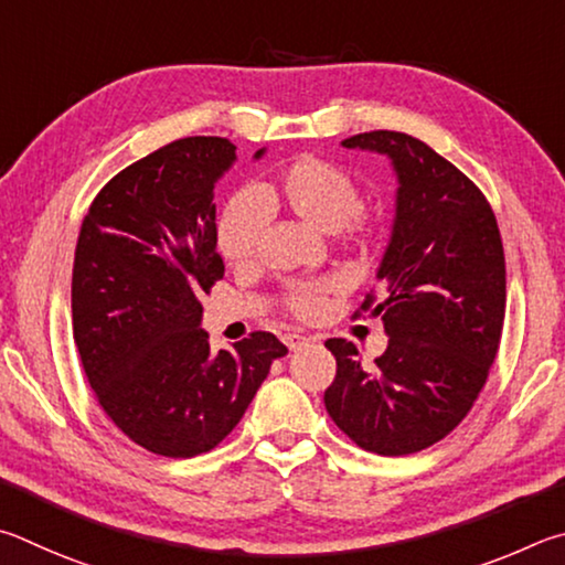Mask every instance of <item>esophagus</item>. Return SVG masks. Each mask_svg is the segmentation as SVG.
<instances>
[{
	"instance_id": "34e87169",
	"label": "esophagus",
	"mask_w": 565,
	"mask_h": 565,
	"mask_svg": "<svg viewBox=\"0 0 565 565\" xmlns=\"http://www.w3.org/2000/svg\"><path fill=\"white\" fill-rule=\"evenodd\" d=\"M282 342L288 344V350H292V352H295V350H302V348H308V344H310V340L305 338V334H295V332H288V334H285Z\"/></svg>"
}]
</instances>
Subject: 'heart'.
I'll return each mask as SVG.
<instances>
[{"instance_id":"b5f03b06","label":"heart","mask_w":565,"mask_h":565,"mask_svg":"<svg viewBox=\"0 0 565 565\" xmlns=\"http://www.w3.org/2000/svg\"><path fill=\"white\" fill-rule=\"evenodd\" d=\"M282 207L315 231H340L350 237L372 233V215L360 205V191L352 175L324 158L305 156L285 166L260 193L253 188L235 193L225 203L217 221V250L225 263L243 267L255 260L267 225V207ZM332 282H310L295 288L288 308L302 320H312L324 310Z\"/></svg>"}]
</instances>
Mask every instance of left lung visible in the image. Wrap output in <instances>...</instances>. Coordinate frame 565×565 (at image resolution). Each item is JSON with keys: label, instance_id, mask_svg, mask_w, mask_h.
<instances>
[{"label": "left lung", "instance_id": "left-lung-1", "mask_svg": "<svg viewBox=\"0 0 565 565\" xmlns=\"http://www.w3.org/2000/svg\"><path fill=\"white\" fill-rule=\"evenodd\" d=\"M387 156L397 213L380 263L377 315L390 344L372 367L328 340L338 374L324 392L332 422L364 451L404 457L459 427L487 384L507 312V260L491 205L473 181L419 138L370 131L342 141Z\"/></svg>", "mask_w": 565, "mask_h": 565}]
</instances>
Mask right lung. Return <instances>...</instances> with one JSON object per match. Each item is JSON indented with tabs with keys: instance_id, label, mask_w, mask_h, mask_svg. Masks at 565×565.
I'll list each match as a JSON object with an SVG mask.
<instances>
[{
	"instance_id": "obj_1",
	"label": "right lung",
	"mask_w": 565,
	"mask_h": 565,
	"mask_svg": "<svg viewBox=\"0 0 565 565\" xmlns=\"http://www.w3.org/2000/svg\"><path fill=\"white\" fill-rule=\"evenodd\" d=\"M233 163L221 136L158 148L98 191L76 243L72 320L86 380L128 439L168 459L215 449L288 354L273 332L215 354L201 330L203 295L225 273L213 188Z\"/></svg>"
}]
</instances>
